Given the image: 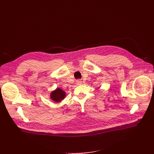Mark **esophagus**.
I'll use <instances>...</instances> for the list:
<instances>
[{"label":"esophagus","mask_w":154,"mask_h":154,"mask_svg":"<svg viewBox=\"0 0 154 154\" xmlns=\"http://www.w3.org/2000/svg\"><path fill=\"white\" fill-rule=\"evenodd\" d=\"M76 84H77V85H80V84H82L81 80H77V81H76Z\"/></svg>","instance_id":"1"}]
</instances>
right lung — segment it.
Returning a JSON list of instances; mask_svg holds the SVG:
<instances>
[{
    "label": "right lung",
    "instance_id": "add662e5",
    "mask_svg": "<svg viewBox=\"0 0 154 154\" xmlns=\"http://www.w3.org/2000/svg\"><path fill=\"white\" fill-rule=\"evenodd\" d=\"M66 93L60 88L57 87L54 91H52L50 94V99L55 102H60L66 97Z\"/></svg>",
    "mask_w": 154,
    "mask_h": 154
}]
</instances>
